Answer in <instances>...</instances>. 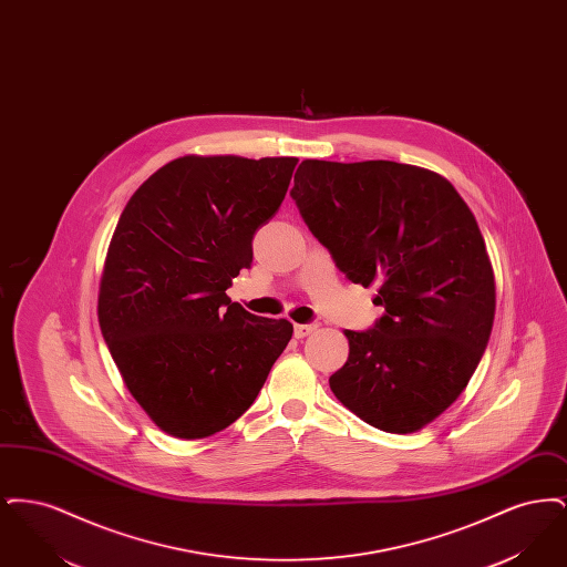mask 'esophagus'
I'll list each match as a JSON object with an SVG mask.
<instances>
[{
	"label": "esophagus",
	"mask_w": 567,
	"mask_h": 567,
	"mask_svg": "<svg viewBox=\"0 0 567 567\" xmlns=\"http://www.w3.org/2000/svg\"><path fill=\"white\" fill-rule=\"evenodd\" d=\"M293 329H296V338H306V336H310L317 329V324H296Z\"/></svg>",
	"instance_id": "obj_1"
}]
</instances>
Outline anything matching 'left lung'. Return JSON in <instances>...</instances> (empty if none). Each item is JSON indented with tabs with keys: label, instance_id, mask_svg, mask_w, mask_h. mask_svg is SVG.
<instances>
[{
	"label": "left lung",
	"instance_id": "8db88e82",
	"mask_svg": "<svg viewBox=\"0 0 567 567\" xmlns=\"http://www.w3.org/2000/svg\"><path fill=\"white\" fill-rule=\"evenodd\" d=\"M312 236L354 285H378L384 315L351 331L333 395L368 425L412 433L457 400L495 319V276L457 189L395 162L299 163L291 189Z\"/></svg>",
	"mask_w": 567,
	"mask_h": 567
}]
</instances>
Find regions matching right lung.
<instances>
[{
	"label": "right lung",
	"mask_w": 567,
	"mask_h": 567,
	"mask_svg": "<svg viewBox=\"0 0 567 567\" xmlns=\"http://www.w3.org/2000/svg\"><path fill=\"white\" fill-rule=\"evenodd\" d=\"M296 157L185 155L127 202L104 261L97 319L151 421L183 440L229 427L259 395L293 324L227 297L278 213Z\"/></svg>",
	"instance_id": "1"
}]
</instances>
